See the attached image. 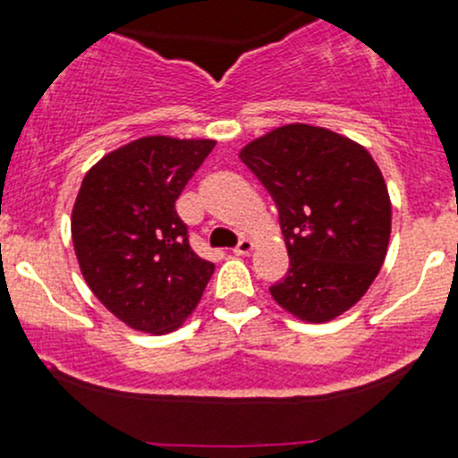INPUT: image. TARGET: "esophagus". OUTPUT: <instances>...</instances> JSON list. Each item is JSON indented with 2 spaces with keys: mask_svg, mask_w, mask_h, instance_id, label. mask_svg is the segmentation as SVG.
Listing matches in <instances>:
<instances>
[{
  "mask_svg": "<svg viewBox=\"0 0 458 458\" xmlns=\"http://www.w3.org/2000/svg\"><path fill=\"white\" fill-rule=\"evenodd\" d=\"M255 250V242H252V239H242V242H239V246L234 248V255H250V252Z\"/></svg>",
  "mask_w": 458,
  "mask_h": 458,
  "instance_id": "esophagus-1",
  "label": "esophagus"
}]
</instances>
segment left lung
Returning a JSON list of instances; mask_svg holds the SVG:
<instances>
[{"label": "left lung", "mask_w": 458, "mask_h": 458, "mask_svg": "<svg viewBox=\"0 0 458 458\" xmlns=\"http://www.w3.org/2000/svg\"><path fill=\"white\" fill-rule=\"evenodd\" d=\"M279 208L290 270L272 299L306 323L361 301L387 255L392 201L370 152L312 123H285L242 148Z\"/></svg>", "instance_id": "left-lung-1"}]
</instances>
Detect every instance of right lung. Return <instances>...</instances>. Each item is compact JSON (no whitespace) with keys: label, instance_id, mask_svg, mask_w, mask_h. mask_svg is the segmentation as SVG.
<instances>
[{"label":"right lung","instance_id":"1","mask_svg":"<svg viewBox=\"0 0 458 458\" xmlns=\"http://www.w3.org/2000/svg\"><path fill=\"white\" fill-rule=\"evenodd\" d=\"M215 140L150 135L101 157L71 216L88 288L128 327L168 335L195 312L215 263L197 255L174 201Z\"/></svg>","mask_w":458,"mask_h":458}]
</instances>
